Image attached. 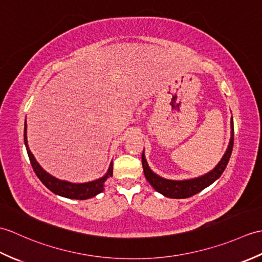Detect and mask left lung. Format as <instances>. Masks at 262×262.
Instances as JSON below:
<instances>
[{
  "mask_svg": "<svg viewBox=\"0 0 262 262\" xmlns=\"http://www.w3.org/2000/svg\"><path fill=\"white\" fill-rule=\"evenodd\" d=\"M233 142H234V126H233V117L231 118V138L229 142V146H227L226 151L223 155V158L213 170H210L207 173L203 176H199L196 178H190V179H183V180H171L165 179V178L161 177L155 173L152 169L149 168L147 161L145 159V153L143 151L142 154V163H143V170L144 174H145L146 180L149 182L155 190L158 192L162 193L164 197L168 198H174V199H183L191 197L204 190L205 188L210 186L214 183L219 178L223 173L227 163H229L232 149H233Z\"/></svg>",
  "mask_w": 262,
  "mask_h": 262,
  "instance_id": "left-lung-1",
  "label": "left lung"
}]
</instances>
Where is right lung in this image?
Segmentation results:
<instances>
[{
	"label": "right lung",
	"mask_w": 262,
	"mask_h": 262,
	"mask_svg": "<svg viewBox=\"0 0 262 262\" xmlns=\"http://www.w3.org/2000/svg\"><path fill=\"white\" fill-rule=\"evenodd\" d=\"M24 137H25V145L27 148L28 157H29L30 163L32 165V169L35 171V173L39 178L43 185H45L49 190L54 192L55 194H58V196H62L65 198L70 199H79V200H84L92 198L97 196L98 193L102 192L105 187V181L109 177L113 176V161H111L109 164V168L107 173L103 177L99 178V179L89 181V182H83V183H75V182H70L66 180H60L58 178L52 176L48 173L46 170H43L40 164L37 162V160L33 157L31 153L29 145H28V140H27V124L25 122V132H24Z\"/></svg>",
	"instance_id": "right-lung-1"
}]
</instances>
